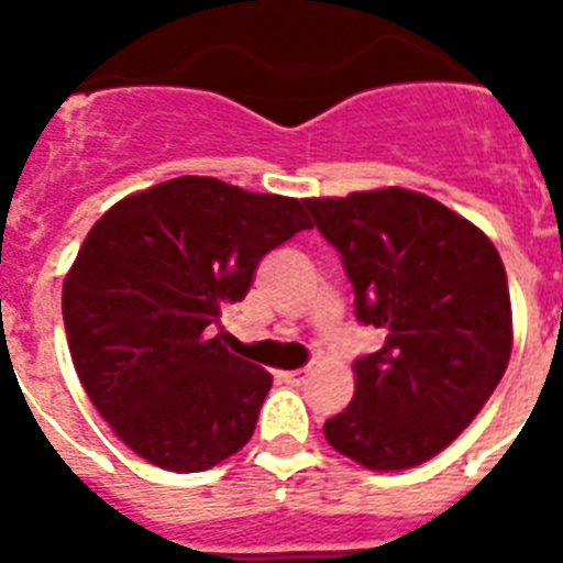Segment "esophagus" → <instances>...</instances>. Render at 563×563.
<instances>
[{
  "label": "esophagus",
  "mask_w": 563,
  "mask_h": 563,
  "mask_svg": "<svg viewBox=\"0 0 563 563\" xmlns=\"http://www.w3.org/2000/svg\"><path fill=\"white\" fill-rule=\"evenodd\" d=\"M283 383H289V385H303L309 379V368H298V371H283L280 374Z\"/></svg>",
  "instance_id": "1"
}]
</instances>
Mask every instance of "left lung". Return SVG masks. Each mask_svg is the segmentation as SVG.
<instances>
[{"label":"left lung","instance_id":"1","mask_svg":"<svg viewBox=\"0 0 563 563\" xmlns=\"http://www.w3.org/2000/svg\"><path fill=\"white\" fill-rule=\"evenodd\" d=\"M303 203L342 254L360 324L385 335L353 362L356 391L324 423L327 441L371 471L429 462L506 374V265L479 228L429 195L391 187Z\"/></svg>","mask_w":563,"mask_h":563}]
</instances>
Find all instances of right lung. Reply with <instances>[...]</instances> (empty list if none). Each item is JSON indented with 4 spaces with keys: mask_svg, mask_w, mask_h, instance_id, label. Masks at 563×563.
I'll list each match as a JSON object with an SVG mask.
<instances>
[{
    "mask_svg": "<svg viewBox=\"0 0 563 563\" xmlns=\"http://www.w3.org/2000/svg\"><path fill=\"white\" fill-rule=\"evenodd\" d=\"M309 228L298 198L195 175L92 224L64 280L66 342L92 406L145 462L198 473L251 441L272 374L216 327L260 260Z\"/></svg>",
    "mask_w": 563,
    "mask_h": 563,
    "instance_id": "obj_1",
    "label": "right lung"
}]
</instances>
